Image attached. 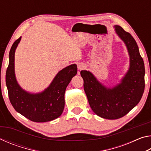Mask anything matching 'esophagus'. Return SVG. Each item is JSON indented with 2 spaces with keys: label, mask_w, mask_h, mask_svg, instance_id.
Returning a JSON list of instances; mask_svg holds the SVG:
<instances>
[{
  "label": "esophagus",
  "mask_w": 151,
  "mask_h": 151,
  "mask_svg": "<svg viewBox=\"0 0 151 151\" xmlns=\"http://www.w3.org/2000/svg\"><path fill=\"white\" fill-rule=\"evenodd\" d=\"M85 68V66H84L83 65H79L78 66V69L79 70H83V68Z\"/></svg>",
  "instance_id": "esophagus-1"
}]
</instances>
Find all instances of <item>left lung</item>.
I'll use <instances>...</instances> for the list:
<instances>
[{
  "label": "left lung",
  "mask_w": 151,
  "mask_h": 151,
  "mask_svg": "<svg viewBox=\"0 0 151 151\" xmlns=\"http://www.w3.org/2000/svg\"><path fill=\"white\" fill-rule=\"evenodd\" d=\"M115 30L127 45L131 63L121 83L112 88H107L89 71H81L91 108L98 116L111 120L121 118L133 109L141 99L145 86L144 61L136 41L121 27L115 26Z\"/></svg>",
  "instance_id": "left-lung-1"
}]
</instances>
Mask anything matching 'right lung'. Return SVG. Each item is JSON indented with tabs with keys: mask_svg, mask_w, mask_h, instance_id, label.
Segmentation results:
<instances>
[{
	"mask_svg": "<svg viewBox=\"0 0 151 151\" xmlns=\"http://www.w3.org/2000/svg\"><path fill=\"white\" fill-rule=\"evenodd\" d=\"M20 39L21 37L15 40L9 52L6 84L10 102L16 111L33 122L52 121L63 113L66 88L77 73V67L72 65L63 68L42 93L35 94L27 93L18 85L14 75V52Z\"/></svg>",
	"mask_w": 151,
	"mask_h": 151,
	"instance_id": "add662e5",
	"label": "right lung"
}]
</instances>
